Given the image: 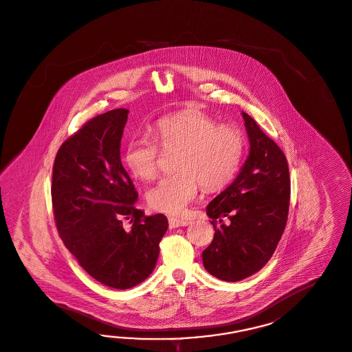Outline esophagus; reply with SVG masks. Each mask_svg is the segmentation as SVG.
<instances>
[{
  "label": "esophagus",
  "instance_id": "34e87169",
  "mask_svg": "<svg viewBox=\"0 0 352 352\" xmlns=\"http://www.w3.org/2000/svg\"><path fill=\"white\" fill-rule=\"evenodd\" d=\"M190 221L186 219L175 218V217H170L169 218V226L170 228H178V227H186L188 226Z\"/></svg>",
  "mask_w": 352,
  "mask_h": 352
}]
</instances>
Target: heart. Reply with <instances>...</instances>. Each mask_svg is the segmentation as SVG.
<instances>
[{
	"mask_svg": "<svg viewBox=\"0 0 352 352\" xmlns=\"http://www.w3.org/2000/svg\"><path fill=\"white\" fill-rule=\"evenodd\" d=\"M156 140L133 137L126 146L124 162L143 181H151L160 170L162 150H178L177 173L166 175L147 192L152 209L170 215L182 214L196 199L200 186L206 190L226 187L236 175L243 156L245 140L233 125L218 122L202 111L190 110L168 115L153 126Z\"/></svg>",
	"mask_w": 352,
	"mask_h": 352,
	"instance_id": "obj_1",
	"label": "heart"
}]
</instances>
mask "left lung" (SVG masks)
Listing matches in <instances>:
<instances>
[{
    "label": "left lung",
    "mask_w": 352,
    "mask_h": 352,
    "mask_svg": "<svg viewBox=\"0 0 352 352\" xmlns=\"http://www.w3.org/2000/svg\"><path fill=\"white\" fill-rule=\"evenodd\" d=\"M242 115L251 143L248 160L206 208L215 234L202 261L226 282L252 276L269 261L285 232L291 199L285 153L250 115Z\"/></svg>",
    "instance_id": "8db88e82"
}]
</instances>
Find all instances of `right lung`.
I'll return each mask as SVG.
<instances>
[{"instance_id": "add662e5", "label": "right lung", "mask_w": 352, "mask_h": 352, "mask_svg": "<svg viewBox=\"0 0 352 352\" xmlns=\"http://www.w3.org/2000/svg\"><path fill=\"white\" fill-rule=\"evenodd\" d=\"M126 109L97 115L60 146L51 199L58 236L87 273L100 283L128 289L156 265L168 229L162 214L147 217L120 160ZM128 221L131 227L123 224Z\"/></svg>"}]
</instances>
